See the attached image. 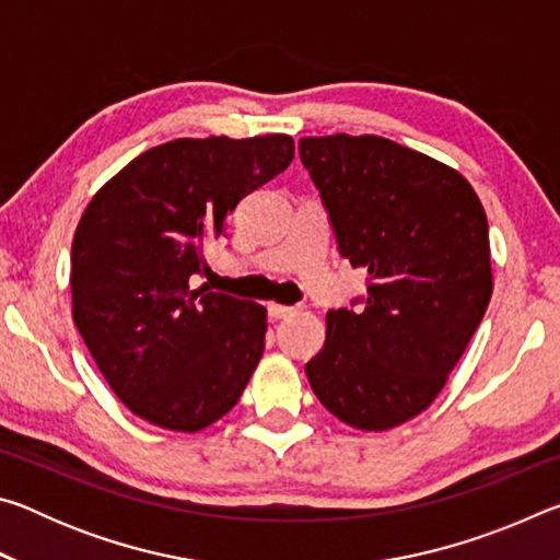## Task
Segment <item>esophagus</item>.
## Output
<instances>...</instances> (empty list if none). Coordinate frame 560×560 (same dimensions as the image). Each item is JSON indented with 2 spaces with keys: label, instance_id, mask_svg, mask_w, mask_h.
Returning a JSON list of instances; mask_svg holds the SVG:
<instances>
[{
  "label": "esophagus",
  "instance_id": "34e87169",
  "mask_svg": "<svg viewBox=\"0 0 560 560\" xmlns=\"http://www.w3.org/2000/svg\"><path fill=\"white\" fill-rule=\"evenodd\" d=\"M293 306H283V303H269V316L273 318V320H279V318H287V316H291L293 314Z\"/></svg>",
  "mask_w": 560,
  "mask_h": 560
}]
</instances>
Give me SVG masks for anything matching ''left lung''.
<instances>
[{
    "label": "left lung",
    "mask_w": 560,
    "mask_h": 560,
    "mask_svg": "<svg viewBox=\"0 0 560 560\" xmlns=\"http://www.w3.org/2000/svg\"><path fill=\"white\" fill-rule=\"evenodd\" d=\"M338 249L371 277L360 311H328L306 363L320 405L363 432L428 410L485 318L489 224L467 177L381 136L299 140Z\"/></svg>",
    "instance_id": "obj_1"
}]
</instances>
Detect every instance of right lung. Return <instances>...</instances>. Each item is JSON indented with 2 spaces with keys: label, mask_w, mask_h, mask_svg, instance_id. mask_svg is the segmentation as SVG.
I'll list each match as a JSON object with an SVG mask.
<instances>
[{
  "label": "right lung",
  "mask_w": 560,
  "mask_h": 560,
  "mask_svg": "<svg viewBox=\"0 0 560 560\" xmlns=\"http://www.w3.org/2000/svg\"><path fill=\"white\" fill-rule=\"evenodd\" d=\"M293 138H177L150 148L91 197L71 244V314L110 390L155 428L200 432L257 371L261 303L192 273L236 202L291 165Z\"/></svg>",
  "instance_id": "obj_1"
}]
</instances>
